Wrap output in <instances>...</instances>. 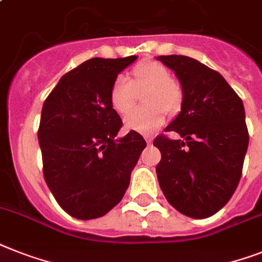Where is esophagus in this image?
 Returning <instances> with one entry per match:
<instances>
[{
	"instance_id": "obj_1",
	"label": "esophagus",
	"mask_w": 262,
	"mask_h": 262,
	"mask_svg": "<svg viewBox=\"0 0 262 262\" xmlns=\"http://www.w3.org/2000/svg\"><path fill=\"white\" fill-rule=\"evenodd\" d=\"M144 138H145V141L148 142V144H150V142L153 141V136H150V135H146Z\"/></svg>"
}]
</instances>
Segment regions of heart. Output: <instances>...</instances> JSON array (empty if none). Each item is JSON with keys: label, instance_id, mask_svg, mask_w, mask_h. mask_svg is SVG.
Listing matches in <instances>:
<instances>
[{"label": "heart", "instance_id": "obj_1", "mask_svg": "<svg viewBox=\"0 0 262 262\" xmlns=\"http://www.w3.org/2000/svg\"><path fill=\"white\" fill-rule=\"evenodd\" d=\"M146 106L132 110L125 117V124L132 130L150 133L165 121V112L176 114L183 105V89L171 71L159 61H142L132 70V80L118 75L110 89V102L116 112L126 114L135 106L138 93H144Z\"/></svg>", "mask_w": 262, "mask_h": 262}]
</instances>
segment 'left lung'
I'll use <instances>...</instances> for the list:
<instances>
[{"instance_id": "left-lung-1", "label": "left lung", "mask_w": 262, "mask_h": 262, "mask_svg": "<svg viewBox=\"0 0 262 262\" xmlns=\"http://www.w3.org/2000/svg\"><path fill=\"white\" fill-rule=\"evenodd\" d=\"M175 71L183 89L182 112L153 145L161 153L156 167L169 205L191 218L220 211L234 193L249 144L245 109L220 72L183 55L159 56Z\"/></svg>"}]
</instances>
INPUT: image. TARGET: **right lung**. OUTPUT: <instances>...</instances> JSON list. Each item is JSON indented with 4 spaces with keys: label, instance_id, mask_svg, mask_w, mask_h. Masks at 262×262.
<instances>
[{
    "label": "right lung",
    "instance_id": "add662e5",
    "mask_svg": "<svg viewBox=\"0 0 262 262\" xmlns=\"http://www.w3.org/2000/svg\"><path fill=\"white\" fill-rule=\"evenodd\" d=\"M137 56L94 57L61 76L47 97L37 132L47 186L67 214L94 220L118 205L146 146L140 133L116 136L122 120L110 89Z\"/></svg>",
    "mask_w": 262,
    "mask_h": 262
}]
</instances>
